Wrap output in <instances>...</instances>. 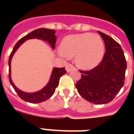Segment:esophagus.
I'll return each mask as SVG.
<instances>
[{
  "label": "esophagus",
  "mask_w": 134,
  "mask_h": 134,
  "mask_svg": "<svg viewBox=\"0 0 134 134\" xmlns=\"http://www.w3.org/2000/svg\"><path fill=\"white\" fill-rule=\"evenodd\" d=\"M66 70H67V72H70L71 70H72L73 69H75V67L73 66L72 64H70V63H68V64L66 65Z\"/></svg>",
  "instance_id": "obj_1"
}]
</instances>
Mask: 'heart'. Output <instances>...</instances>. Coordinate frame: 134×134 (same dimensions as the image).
<instances>
[{
    "instance_id": "1",
    "label": "heart",
    "mask_w": 134,
    "mask_h": 134,
    "mask_svg": "<svg viewBox=\"0 0 134 134\" xmlns=\"http://www.w3.org/2000/svg\"><path fill=\"white\" fill-rule=\"evenodd\" d=\"M59 55L64 57L75 56L76 63L83 69H91L100 63L104 54V44L97 34L84 33L66 36L62 42Z\"/></svg>"
}]
</instances>
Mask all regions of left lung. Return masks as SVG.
I'll return each instance as SVG.
<instances>
[{"label":"left lung","instance_id":"obj_1","mask_svg":"<svg viewBox=\"0 0 134 134\" xmlns=\"http://www.w3.org/2000/svg\"><path fill=\"white\" fill-rule=\"evenodd\" d=\"M105 52L100 63L89 71L80 70L81 78L75 85L79 94L90 103L106 104L112 101L124 86L126 60L117 41L99 31Z\"/></svg>","mask_w":134,"mask_h":134}]
</instances>
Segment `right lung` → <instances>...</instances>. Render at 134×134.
I'll return each mask as SVG.
<instances>
[{
    "label": "right lung",
    "instance_id": "right-lung-1",
    "mask_svg": "<svg viewBox=\"0 0 134 134\" xmlns=\"http://www.w3.org/2000/svg\"><path fill=\"white\" fill-rule=\"evenodd\" d=\"M55 30L53 29H38L36 30L33 31L32 32H31L27 35L24 36L19 40L16 45L13 47L12 52L10 53L9 59H8V66H9V73H8V77H9V81L10 84L13 86V89L15 90L19 98H21L22 100L32 103H41L43 101H45L50 98L53 94L54 93L56 90V87L58 86L59 79L64 74L67 72V71L65 70L64 67L62 68H54L53 69L52 75L50 77L49 82H48V84L45 87L41 90L40 91H38L36 93H24L21 90H19L17 87L14 85L13 82L11 80L10 77V62L12 57L14 54V53L16 52L17 49L20 47V45H21L25 41H26L27 39L30 38H38V39H42L44 41H47L49 42L51 45V47L53 49H54L55 47L56 41H57V36L55 35Z\"/></svg>",
    "mask_w": 134,
    "mask_h": 134
}]
</instances>
